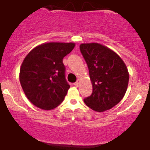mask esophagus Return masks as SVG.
<instances>
[{
  "instance_id": "34e87169",
  "label": "esophagus",
  "mask_w": 150,
  "mask_h": 150,
  "mask_svg": "<svg viewBox=\"0 0 150 150\" xmlns=\"http://www.w3.org/2000/svg\"><path fill=\"white\" fill-rule=\"evenodd\" d=\"M80 83H81V81H76V83H74V85H75V86H76V87H78L79 85H80Z\"/></svg>"
}]
</instances>
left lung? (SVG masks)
<instances>
[{"mask_svg":"<svg viewBox=\"0 0 150 150\" xmlns=\"http://www.w3.org/2000/svg\"><path fill=\"white\" fill-rule=\"evenodd\" d=\"M80 50L87 64L93 92L83 99L87 106L98 112L115 107L128 88L129 74L122 59L100 43H82Z\"/></svg>","mask_w":150,"mask_h":150,"instance_id":"1","label":"left lung"}]
</instances>
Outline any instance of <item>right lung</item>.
Masks as SVG:
<instances>
[{
    "mask_svg": "<svg viewBox=\"0 0 150 150\" xmlns=\"http://www.w3.org/2000/svg\"><path fill=\"white\" fill-rule=\"evenodd\" d=\"M74 47V42L42 43L24 59L19 80L24 93L35 106L48 111L63 102L69 88L63 59Z\"/></svg>",
    "mask_w": 150,
    "mask_h": 150,
    "instance_id": "1",
    "label": "right lung"
}]
</instances>
